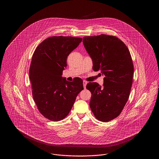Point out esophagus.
I'll return each mask as SVG.
<instances>
[{
    "mask_svg": "<svg viewBox=\"0 0 159 159\" xmlns=\"http://www.w3.org/2000/svg\"><path fill=\"white\" fill-rule=\"evenodd\" d=\"M87 83H88V82H87V81H86V80H83V87H84V88H86V84H87Z\"/></svg>",
    "mask_w": 159,
    "mask_h": 159,
    "instance_id": "1",
    "label": "esophagus"
}]
</instances>
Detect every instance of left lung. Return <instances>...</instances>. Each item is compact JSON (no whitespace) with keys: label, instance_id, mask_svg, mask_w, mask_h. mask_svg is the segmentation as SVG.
<instances>
[{"label":"left lung","instance_id":"1","mask_svg":"<svg viewBox=\"0 0 159 159\" xmlns=\"http://www.w3.org/2000/svg\"><path fill=\"white\" fill-rule=\"evenodd\" d=\"M83 45L93 61V70H101L104 87L89 82V106L97 119L103 122L118 117L126 105L133 83L134 64L128 47L119 38L100 34L83 38Z\"/></svg>","mask_w":159,"mask_h":159}]
</instances>
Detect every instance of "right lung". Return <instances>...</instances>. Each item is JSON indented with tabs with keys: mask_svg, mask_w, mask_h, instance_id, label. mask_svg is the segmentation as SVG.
I'll return each instance as SVG.
<instances>
[{
	"mask_svg": "<svg viewBox=\"0 0 159 159\" xmlns=\"http://www.w3.org/2000/svg\"><path fill=\"white\" fill-rule=\"evenodd\" d=\"M82 40L71 36L50 37L40 43L33 54L29 69L32 96L39 112L51 121L67 117L83 89L81 78L68 82L61 76L68 55Z\"/></svg>",
	"mask_w": 159,
	"mask_h": 159,
	"instance_id": "obj_1",
	"label": "right lung"
}]
</instances>
